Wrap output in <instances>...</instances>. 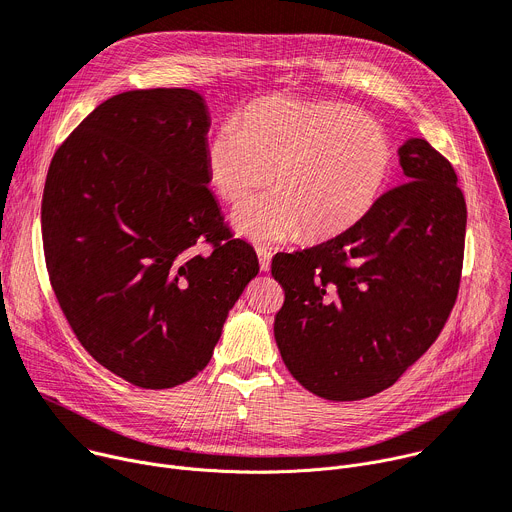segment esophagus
<instances>
[{
  "label": "esophagus",
  "mask_w": 512,
  "mask_h": 512,
  "mask_svg": "<svg viewBox=\"0 0 512 512\" xmlns=\"http://www.w3.org/2000/svg\"><path fill=\"white\" fill-rule=\"evenodd\" d=\"M257 257H259V267H261V271H269L271 253H269L265 247H257Z\"/></svg>",
  "instance_id": "obj_1"
}]
</instances>
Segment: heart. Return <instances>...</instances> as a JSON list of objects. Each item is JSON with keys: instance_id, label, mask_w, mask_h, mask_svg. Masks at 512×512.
<instances>
[{"instance_id": "heart-1", "label": "heart", "mask_w": 512, "mask_h": 512, "mask_svg": "<svg viewBox=\"0 0 512 512\" xmlns=\"http://www.w3.org/2000/svg\"><path fill=\"white\" fill-rule=\"evenodd\" d=\"M392 161L386 130L361 110L286 96L251 104L206 143L208 177L222 200L239 204L273 177L280 183L232 214L241 235L261 243L302 228L310 239L347 230L382 196Z\"/></svg>"}]
</instances>
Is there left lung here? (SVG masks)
Masks as SVG:
<instances>
[{"label": "left lung", "mask_w": 512, "mask_h": 512, "mask_svg": "<svg viewBox=\"0 0 512 512\" xmlns=\"http://www.w3.org/2000/svg\"><path fill=\"white\" fill-rule=\"evenodd\" d=\"M404 183L316 247L277 253L273 335L312 394L349 402L390 388L439 337L457 300L468 208L451 163L425 138L400 151Z\"/></svg>", "instance_id": "8db88e82"}]
</instances>
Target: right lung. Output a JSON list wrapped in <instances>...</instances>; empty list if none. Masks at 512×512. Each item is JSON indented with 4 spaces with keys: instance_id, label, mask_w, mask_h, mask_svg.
<instances>
[{
    "instance_id": "add662e5",
    "label": "right lung",
    "mask_w": 512,
    "mask_h": 512,
    "mask_svg": "<svg viewBox=\"0 0 512 512\" xmlns=\"http://www.w3.org/2000/svg\"><path fill=\"white\" fill-rule=\"evenodd\" d=\"M208 126L194 89L124 91L65 138L46 173L42 247L59 306L83 349L138 388L204 369L259 271L208 190Z\"/></svg>"
}]
</instances>
